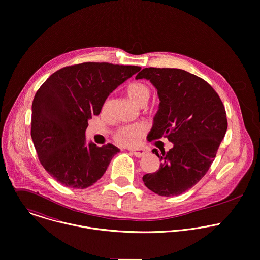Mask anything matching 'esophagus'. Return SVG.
Segmentation results:
<instances>
[{
  "instance_id": "esophagus-1",
  "label": "esophagus",
  "mask_w": 260,
  "mask_h": 260,
  "mask_svg": "<svg viewBox=\"0 0 260 260\" xmlns=\"http://www.w3.org/2000/svg\"><path fill=\"white\" fill-rule=\"evenodd\" d=\"M128 151L133 154V155H135L136 157H138V158H141V157H144L145 155H146V153H147V151L145 150V149H139V148H136V149H128Z\"/></svg>"
}]
</instances>
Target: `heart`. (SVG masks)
Here are the masks:
<instances>
[{"mask_svg":"<svg viewBox=\"0 0 260 260\" xmlns=\"http://www.w3.org/2000/svg\"><path fill=\"white\" fill-rule=\"evenodd\" d=\"M126 94L133 103H135L138 106H142V105H146L147 102L149 101L151 97V89L146 83L141 81H136V82H132L127 86ZM108 106H109V102L106 101L103 106V110L106 111ZM145 131H146V127L143 123H136L129 126H124V127H121L116 133L115 139L121 145L133 146L144 135Z\"/></svg>","mask_w":260,"mask_h":260,"instance_id":"1","label":"heart"}]
</instances>
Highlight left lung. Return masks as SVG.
<instances>
[{"label":"left lung","mask_w":260,"mask_h":260,"mask_svg":"<svg viewBox=\"0 0 260 260\" xmlns=\"http://www.w3.org/2000/svg\"><path fill=\"white\" fill-rule=\"evenodd\" d=\"M155 86L160 100L148 141L165 137L174 144L168 152L153 149L161 161L153 174L143 177L157 195L178 196L194 187L208 171L228 121L224 106L204 79L179 68H144L136 79Z\"/></svg>","instance_id":"8db88e82"}]
</instances>
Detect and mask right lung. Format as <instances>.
<instances>
[{
  "label": "right lung",
  "instance_id": "add662e5",
  "mask_svg": "<svg viewBox=\"0 0 260 260\" xmlns=\"http://www.w3.org/2000/svg\"><path fill=\"white\" fill-rule=\"evenodd\" d=\"M141 67L86 62L53 73L31 106V139L48 174L61 185L85 189L102 178L119 152L86 142L85 129L108 96Z\"/></svg>",
  "mask_w": 260,
  "mask_h": 260
}]
</instances>
